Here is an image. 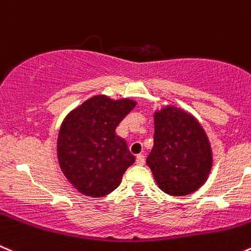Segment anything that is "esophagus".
I'll list each match as a JSON object with an SVG mask.
<instances>
[{"instance_id": "1", "label": "esophagus", "mask_w": 251, "mask_h": 251, "mask_svg": "<svg viewBox=\"0 0 251 251\" xmlns=\"http://www.w3.org/2000/svg\"><path fill=\"white\" fill-rule=\"evenodd\" d=\"M137 164L138 165H144L145 164V157L143 154L137 155Z\"/></svg>"}]
</instances>
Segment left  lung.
I'll list each match as a JSON object with an SVG mask.
<instances>
[{
    "label": "left lung",
    "instance_id": "8db88e82",
    "mask_svg": "<svg viewBox=\"0 0 251 251\" xmlns=\"http://www.w3.org/2000/svg\"><path fill=\"white\" fill-rule=\"evenodd\" d=\"M154 147L147 164L157 186L171 196L199 190L212 168V150L197 119L183 109L166 106L154 113Z\"/></svg>",
    "mask_w": 251,
    "mask_h": 251
}]
</instances>
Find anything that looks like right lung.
<instances>
[{"label":"right lung","instance_id":"obj_1","mask_svg":"<svg viewBox=\"0 0 251 251\" xmlns=\"http://www.w3.org/2000/svg\"><path fill=\"white\" fill-rule=\"evenodd\" d=\"M135 104L129 99L97 95L64 119L58 137L59 164L78 192L92 197L108 195L135 161L126 140L116 134L117 126Z\"/></svg>","mask_w":251,"mask_h":251}]
</instances>
